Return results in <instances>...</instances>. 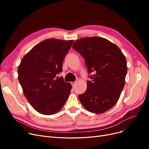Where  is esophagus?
I'll list each match as a JSON object with an SVG mask.
<instances>
[{"instance_id": "esophagus-1", "label": "esophagus", "mask_w": 149, "mask_h": 149, "mask_svg": "<svg viewBox=\"0 0 149 149\" xmlns=\"http://www.w3.org/2000/svg\"><path fill=\"white\" fill-rule=\"evenodd\" d=\"M76 83H77V82H76V81L71 82V83H70V84H71V85L72 86V87H74V86H75V85L76 84Z\"/></svg>"}]
</instances>
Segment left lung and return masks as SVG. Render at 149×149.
Segmentation results:
<instances>
[{
  "label": "left lung",
  "instance_id": "obj_1",
  "mask_svg": "<svg viewBox=\"0 0 149 149\" xmlns=\"http://www.w3.org/2000/svg\"><path fill=\"white\" fill-rule=\"evenodd\" d=\"M72 48L84 58L90 81L87 89L79 95L81 103L90 112L102 113L114 106L125 84L127 61L114 43L100 37L75 41Z\"/></svg>",
  "mask_w": 149,
  "mask_h": 149
}]
</instances>
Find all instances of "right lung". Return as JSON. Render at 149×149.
<instances>
[{
	"label": "right lung",
	"mask_w": 149,
	"mask_h": 149,
	"mask_svg": "<svg viewBox=\"0 0 149 149\" xmlns=\"http://www.w3.org/2000/svg\"><path fill=\"white\" fill-rule=\"evenodd\" d=\"M74 40L49 38L36 45L22 58L18 79L29 104L43 115L59 112L65 104L72 86L63 78V62Z\"/></svg>",
	"instance_id": "add662e5"
}]
</instances>
